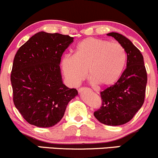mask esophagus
<instances>
[{"label": "esophagus", "mask_w": 158, "mask_h": 158, "mask_svg": "<svg viewBox=\"0 0 158 158\" xmlns=\"http://www.w3.org/2000/svg\"><path fill=\"white\" fill-rule=\"evenodd\" d=\"M85 91H91V89H90V88H80L79 89V93H82V92H85Z\"/></svg>", "instance_id": "esophagus-1"}]
</instances>
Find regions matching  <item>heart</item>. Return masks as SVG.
<instances>
[{"label": "heart", "mask_w": 158, "mask_h": 158, "mask_svg": "<svg viewBox=\"0 0 158 158\" xmlns=\"http://www.w3.org/2000/svg\"><path fill=\"white\" fill-rule=\"evenodd\" d=\"M127 54L117 42L88 38L76 47L73 56L61 60L67 81L77 86L88 77L99 88H108L117 82L126 64Z\"/></svg>", "instance_id": "1"}]
</instances>
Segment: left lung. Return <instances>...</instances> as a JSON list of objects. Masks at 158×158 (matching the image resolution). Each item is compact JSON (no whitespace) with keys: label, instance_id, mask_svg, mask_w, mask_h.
Segmentation results:
<instances>
[{"label":"left lung","instance_id":"obj_1","mask_svg":"<svg viewBox=\"0 0 158 158\" xmlns=\"http://www.w3.org/2000/svg\"><path fill=\"white\" fill-rule=\"evenodd\" d=\"M107 35L126 50V68L117 83L101 92L102 106L94 115L107 126H121L129 122L144 102L147 73L143 55L129 39L117 32Z\"/></svg>","mask_w":158,"mask_h":158}]
</instances>
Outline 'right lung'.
<instances>
[{"instance_id": "add662e5", "label": "right lung", "mask_w": 158, "mask_h": 158, "mask_svg": "<svg viewBox=\"0 0 158 158\" xmlns=\"http://www.w3.org/2000/svg\"><path fill=\"white\" fill-rule=\"evenodd\" d=\"M73 41L69 35L39 32L16 52L11 73L13 102L30 124L55 126L77 96V89L63 84L59 66L63 52Z\"/></svg>"}]
</instances>
